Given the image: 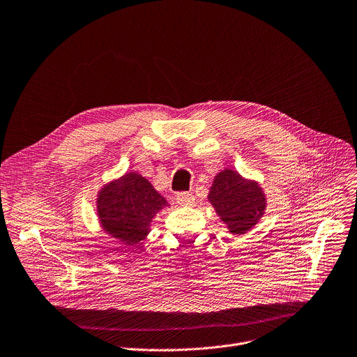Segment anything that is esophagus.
<instances>
[{
	"label": "esophagus",
	"instance_id": "1",
	"mask_svg": "<svg viewBox=\"0 0 357 357\" xmlns=\"http://www.w3.org/2000/svg\"><path fill=\"white\" fill-rule=\"evenodd\" d=\"M175 199H176V203L179 206H185V207L193 206V203H195V196L189 192H181V193L176 195Z\"/></svg>",
	"mask_w": 357,
	"mask_h": 357
}]
</instances>
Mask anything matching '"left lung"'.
<instances>
[{"instance_id":"obj_1","label":"left lung","mask_w":357,"mask_h":357,"mask_svg":"<svg viewBox=\"0 0 357 357\" xmlns=\"http://www.w3.org/2000/svg\"><path fill=\"white\" fill-rule=\"evenodd\" d=\"M207 199L234 235L248 232L266 210V196L259 183L228 168L214 176Z\"/></svg>"}]
</instances>
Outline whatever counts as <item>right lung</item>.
<instances>
[{"label":"right lung","instance_id":"obj_1","mask_svg":"<svg viewBox=\"0 0 357 357\" xmlns=\"http://www.w3.org/2000/svg\"><path fill=\"white\" fill-rule=\"evenodd\" d=\"M168 202L137 172H126L98 192L96 214L100 227L125 245H136L150 232L155 214Z\"/></svg>","mask_w":357,"mask_h":357}]
</instances>
